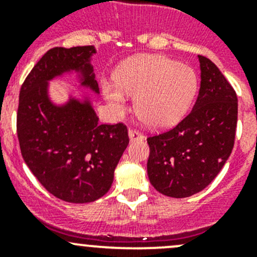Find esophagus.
Masks as SVG:
<instances>
[{"instance_id": "esophagus-1", "label": "esophagus", "mask_w": 257, "mask_h": 257, "mask_svg": "<svg viewBox=\"0 0 257 257\" xmlns=\"http://www.w3.org/2000/svg\"><path fill=\"white\" fill-rule=\"evenodd\" d=\"M129 134V138H131L132 142H136V141H142V139H144V136L142 132H139L138 129H134V128H131L128 132Z\"/></svg>"}]
</instances>
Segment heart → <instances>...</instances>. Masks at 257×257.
<instances>
[{
    "label": "heart",
    "instance_id": "1",
    "mask_svg": "<svg viewBox=\"0 0 257 257\" xmlns=\"http://www.w3.org/2000/svg\"><path fill=\"white\" fill-rule=\"evenodd\" d=\"M114 79L115 84H104V94L110 104L123 110L126 95H137V114L155 129L177 124L190 107L198 89L193 68L159 54L128 59L119 67Z\"/></svg>",
    "mask_w": 257,
    "mask_h": 257
}]
</instances>
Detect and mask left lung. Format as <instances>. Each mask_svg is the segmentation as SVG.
Here are the masks:
<instances>
[{"mask_svg":"<svg viewBox=\"0 0 257 257\" xmlns=\"http://www.w3.org/2000/svg\"><path fill=\"white\" fill-rule=\"evenodd\" d=\"M198 57L201 82L193 110L174 128L147 139L150 183L172 198H188L205 189L234 148L236 92L209 58Z\"/></svg>","mask_w":257,"mask_h":257,"instance_id":"8db88e82","label":"left lung"}]
</instances>
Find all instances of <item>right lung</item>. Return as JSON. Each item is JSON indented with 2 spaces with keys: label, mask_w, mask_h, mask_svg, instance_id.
I'll return each mask as SVG.
<instances>
[{
  "label": "right lung",
  "mask_w": 257,
  "mask_h": 257,
  "mask_svg": "<svg viewBox=\"0 0 257 257\" xmlns=\"http://www.w3.org/2000/svg\"><path fill=\"white\" fill-rule=\"evenodd\" d=\"M92 53L93 46L46 52L21 87L17 110V137L27 167L52 195L76 204L108 193L129 143L126 125L99 124L88 100L56 107L48 99V80L71 69H80L82 84L98 93Z\"/></svg>",
  "instance_id": "obj_1"
}]
</instances>
